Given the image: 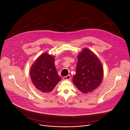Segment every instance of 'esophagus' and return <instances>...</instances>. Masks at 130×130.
<instances>
[{
	"label": "esophagus",
	"instance_id": "esophagus-1",
	"mask_svg": "<svg viewBox=\"0 0 130 130\" xmlns=\"http://www.w3.org/2000/svg\"><path fill=\"white\" fill-rule=\"evenodd\" d=\"M71 76L70 75H69L67 76H64L63 78L64 80H70L71 79Z\"/></svg>",
	"mask_w": 130,
	"mask_h": 130
}]
</instances>
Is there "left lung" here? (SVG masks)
<instances>
[{"label":"left lung","instance_id":"8db88e82","mask_svg":"<svg viewBox=\"0 0 130 130\" xmlns=\"http://www.w3.org/2000/svg\"><path fill=\"white\" fill-rule=\"evenodd\" d=\"M73 82L83 93L92 92L100 85L103 78V67L99 57L85 48L78 54Z\"/></svg>","mask_w":130,"mask_h":130}]
</instances>
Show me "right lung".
Instances as JSON below:
<instances>
[{"instance_id":"right-lung-1","label":"right lung","mask_w":130,"mask_h":130,"mask_svg":"<svg viewBox=\"0 0 130 130\" xmlns=\"http://www.w3.org/2000/svg\"><path fill=\"white\" fill-rule=\"evenodd\" d=\"M54 61L55 57L46 52L39 56L30 67V75L32 84L42 93L51 92L61 79Z\"/></svg>"}]
</instances>
